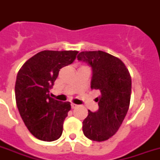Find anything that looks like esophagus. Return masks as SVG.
Here are the masks:
<instances>
[{"label":"esophagus","mask_w":160,"mask_h":160,"mask_svg":"<svg viewBox=\"0 0 160 160\" xmlns=\"http://www.w3.org/2000/svg\"><path fill=\"white\" fill-rule=\"evenodd\" d=\"M78 105H75V104H71V108H72V109H75V108H76V107H77Z\"/></svg>","instance_id":"esophagus-1"}]
</instances>
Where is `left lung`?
<instances>
[{"instance_id": "1", "label": "left lung", "mask_w": 160, "mask_h": 160, "mask_svg": "<svg viewBox=\"0 0 160 160\" xmlns=\"http://www.w3.org/2000/svg\"><path fill=\"white\" fill-rule=\"evenodd\" d=\"M77 59L91 67L90 87L100 92V96L95 99L99 109L89 110L83 121V133L91 140L105 141L118 131L128 112L131 77L119 58L104 51H82Z\"/></svg>"}]
</instances>
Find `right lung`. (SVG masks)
Returning <instances> with one entry per match:
<instances>
[{
  "label": "right lung",
  "instance_id": "obj_1",
  "mask_svg": "<svg viewBox=\"0 0 160 160\" xmlns=\"http://www.w3.org/2000/svg\"><path fill=\"white\" fill-rule=\"evenodd\" d=\"M76 51H43L30 58L16 76V101L21 119L38 139L54 141L61 136L70 102L50 96L59 71L75 60Z\"/></svg>",
  "mask_w": 160,
  "mask_h": 160
}]
</instances>
